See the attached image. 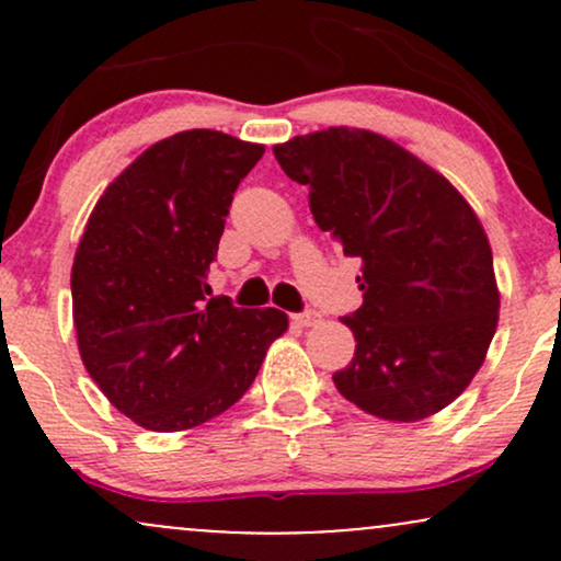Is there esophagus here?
<instances>
[{
    "label": "esophagus",
    "mask_w": 561,
    "mask_h": 561,
    "mask_svg": "<svg viewBox=\"0 0 561 561\" xmlns=\"http://www.w3.org/2000/svg\"><path fill=\"white\" fill-rule=\"evenodd\" d=\"M293 321L298 327H313V324H319V321H321V313L313 311V308H308V311L293 313Z\"/></svg>",
    "instance_id": "34e87169"
}]
</instances>
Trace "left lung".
Returning a JSON list of instances; mask_svg holds the SVG:
<instances>
[{"label": "left lung", "mask_w": 561, "mask_h": 561, "mask_svg": "<svg viewBox=\"0 0 561 561\" xmlns=\"http://www.w3.org/2000/svg\"><path fill=\"white\" fill-rule=\"evenodd\" d=\"M321 231L362 261L364 302L343 317L356 353L334 371L351 403L390 422L446 409L478 375L499 321L493 253L446 176L396 141L327 128L274 147Z\"/></svg>", "instance_id": "obj_1"}]
</instances>
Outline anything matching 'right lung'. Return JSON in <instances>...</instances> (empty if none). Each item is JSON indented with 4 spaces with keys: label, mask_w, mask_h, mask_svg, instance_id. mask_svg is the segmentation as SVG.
Here are the masks:
<instances>
[{
    "label": "right lung",
    "mask_w": 561,
    "mask_h": 561,
    "mask_svg": "<svg viewBox=\"0 0 561 561\" xmlns=\"http://www.w3.org/2000/svg\"><path fill=\"white\" fill-rule=\"evenodd\" d=\"M263 145L210 128L145 150L94 205L70 293L89 377L121 414L179 433L224 414L287 330L276 308L210 298L237 186Z\"/></svg>",
    "instance_id": "1"
}]
</instances>
